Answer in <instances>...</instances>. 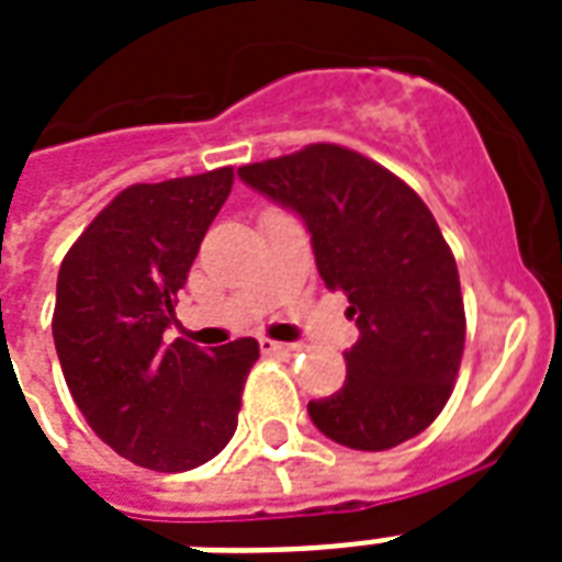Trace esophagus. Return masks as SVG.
<instances>
[{
  "mask_svg": "<svg viewBox=\"0 0 562 562\" xmlns=\"http://www.w3.org/2000/svg\"><path fill=\"white\" fill-rule=\"evenodd\" d=\"M259 350H262L265 356H289V352H294L297 347H294V344L271 341V338H259Z\"/></svg>",
  "mask_w": 562,
  "mask_h": 562,
  "instance_id": "1",
  "label": "esophagus"
}]
</instances>
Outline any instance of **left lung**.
Listing matches in <instances>:
<instances>
[{
    "label": "left lung",
    "instance_id": "1",
    "mask_svg": "<svg viewBox=\"0 0 562 562\" xmlns=\"http://www.w3.org/2000/svg\"><path fill=\"white\" fill-rule=\"evenodd\" d=\"M238 178L306 221L326 289L344 291L359 341L347 382L308 402L329 440L384 452L426 431L452 396L467 315L458 265L423 198L344 145L250 162Z\"/></svg>",
    "mask_w": 562,
    "mask_h": 562
}]
</instances>
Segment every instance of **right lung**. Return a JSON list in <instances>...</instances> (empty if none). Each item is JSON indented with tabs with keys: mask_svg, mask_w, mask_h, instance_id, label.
<instances>
[{
	"mask_svg": "<svg viewBox=\"0 0 562 562\" xmlns=\"http://www.w3.org/2000/svg\"><path fill=\"white\" fill-rule=\"evenodd\" d=\"M233 189V166L134 183L90 221L60 262L52 335L75 405L136 467L187 472L238 426L259 359L254 338L212 352L166 341L178 291Z\"/></svg>",
	"mask_w": 562,
	"mask_h": 562,
	"instance_id": "right-lung-1",
	"label": "right lung"
}]
</instances>
